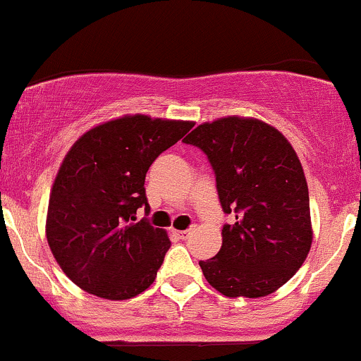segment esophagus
<instances>
[{"label":"esophagus","instance_id":"esophagus-1","mask_svg":"<svg viewBox=\"0 0 361 361\" xmlns=\"http://www.w3.org/2000/svg\"><path fill=\"white\" fill-rule=\"evenodd\" d=\"M194 231H195V227L187 228V231H178L176 235H178V238H180V239H188L192 234H194Z\"/></svg>","mask_w":361,"mask_h":361}]
</instances>
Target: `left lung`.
Returning <instances> with one entry per match:
<instances>
[{
    "label": "left lung",
    "mask_w": 361,
    "mask_h": 361,
    "mask_svg": "<svg viewBox=\"0 0 361 361\" xmlns=\"http://www.w3.org/2000/svg\"><path fill=\"white\" fill-rule=\"evenodd\" d=\"M183 143L201 148L232 224L221 248L201 260L204 278L225 297H265L285 285L311 250L309 190L297 154L278 129L227 116L195 127Z\"/></svg>",
    "instance_id": "obj_1"
}]
</instances>
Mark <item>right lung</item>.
I'll return each instance as SVG.
<instances>
[{
	"instance_id": "add662e5",
	"label": "right lung",
	"mask_w": 361,
	"mask_h": 361,
	"mask_svg": "<svg viewBox=\"0 0 361 361\" xmlns=\"http://www.w3.org/2000/svg\"><path fill=\"white\" fill-rule=\"evenodd\" d=\"M194 127L129 115L87 130L59 167L47 241L64 274L85 292L126 300L157 278L171 241L136 211H150L145 178L162 152Z\"/></svg>"
}]
</instances>
